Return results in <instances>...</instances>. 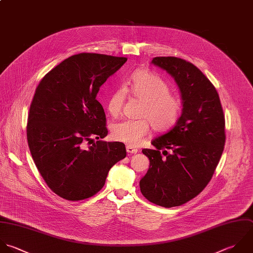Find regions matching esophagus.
<instances>
[{
	"label": "esophagus",
	"mask_w": 253,
	"mask_h": 253,
	"mask_svg": "<svg viewBox=\"0 0 253 253\" xmlns=\"http://www.w3.org/2000/svg\"><path fill=\"white\" fill-rule=\"evenodd\" d=\"M126 151L128 154H137L138 153V150L132 146H127L126 147Z\"/></svg>",
	"instance_id": "obj_1"
}]
</instances>
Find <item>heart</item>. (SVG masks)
Listing matches in <instances>:
<instances>
[{
	"label": "heart",
	"instance_id": "1",
	"mask_svg": "<svg viewBox=\"0 0 253 253\" xmlns=\"http://www.w3.org/2000/svg\"><path fill=\"white\" fill-rule=\"evenodd\" d=\"M129 93L143 101L138 120H123L115 123L111 135L115 141L128 146H138L150 132L151 126L158 132H166L178 122L181 110V97L170 91L169 84L161 77L148 70H138L132 74L130 83L117 87L109 96L107 109L112 116L121 113Z\"/></svg>",
	"mask_w": 253,
	"mask_h": 253
}]
</instances>
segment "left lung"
Instances as JSON below:
<instances>
[{
    "label": "left lung",
    "instance_id": "1",
    "mask_svg": "<svg viewBox=\"0 0 253 253\" xmlns=\"http://www.w3.org/2000/svg\"><path fill=\"white\" fill-rule=\"evenodd\" d=\"M152 63L175 80L183 108L176 125L152 141L155 149L142 151L150 168L140 188L150 202L171 208L210 182L225 147V115L216 87L192 63L176 57H155Z\"/></svg>",
    "mask_w": 253,
    "mask_h": 253
}]
</instances>
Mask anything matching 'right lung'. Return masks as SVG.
I'll list each match as a JSON object with an SVG mask.
<instances>
[{
    "instance_id": "add662e5",
    "label": "right lung",
    "mask_w": 253,
    "mask_h": 253,
    "mask_svg": "<svg viewBox=\"0 0 253 253\" xmlns=\"http://www.w3.org/2000/svg\"><path fill=\"white\" fill-rule=\"evenodd\" d=\"M126 61L97 53L73 55L48 72L35 89L26 126L28 147L48 187L66 200L96 194L109 169L126 157L123 143L100 140L108 131L96 99L99 87ZM85 142L92 144L87 149Z\"/></svg>"
}]
</instances>
